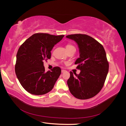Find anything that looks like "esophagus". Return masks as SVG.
Instances as JSON below:
<instances>
[{"instance_id": "obj_1", "label": "esophagus", "mask_w": 126, "mask_h": 126, "mask_svg": "<svg viewBox=\"0 0 126 126\" xmlns=\"http://www.w3.org/2000/svg\"><path fill=\"white\" fill-rule=\"evenodd\" d=\"M65 71H66V70H63V69L62 70V73H63V72H64Z\"/></svg>"}]
</instances>
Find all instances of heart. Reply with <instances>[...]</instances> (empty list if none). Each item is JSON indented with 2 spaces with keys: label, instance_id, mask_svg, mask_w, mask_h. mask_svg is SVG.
Here are the masks:
<instances>
[{
  "label": "heart",
  "instance_id": "obj_1",
  "mask_svg": "<svg viewBox=\"0 0 126 126\" xmlns=\"http://www.w3.org/2000/svg\"><path fill=\"white\" fill-rule=\"evenodd\" d=\"M66 48L67 52L69 51V50H72V49H75V47L74 46H72L71 44H67L66 46Z\"/></svg>",
  "mask_w": 126,
  "mask_h": 126
}]
</instances>
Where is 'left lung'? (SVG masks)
Segmentation results:
<instances>
[{
  "label": "left lung",
  "instance_id": "8db88e82",
  "mask_svg": "<svg viewBox=\"0 0 126 126\" xmlns=\"http://www.w3.org/2000/svg\"><path fill=\"white\" fill-rule=\"evenodd\" d=\"M66 38L76 42L80 57L75 63L80 70L79 75L70 71L67 85L71 94L79 99L96 96L104 86L109 70V63L102 45L85 34H74Z\"/></svg>",
  "mask_w": 126,
  "mask_h": 126
}]
</instances>
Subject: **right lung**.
<instances>
[{
    "mask_svg": "<svg viewBox=\"0 0 126 126\" xmlns=\"http://www.w3.org/2000/svg\"><path fill=\"white\" fill-rule=\"evenodd\" d=\"M63 37L35 33L19 48L15 72L21 85L30 94H44L54 88L62 70L60 67H55L45 72L44 62L50 58L52 49Z\"/></svg>",
    "mask_w": 126,
    "mask_h": 126,
    "instance_id": "obj_1",
    "label": "right lung"
}]
</instances>
